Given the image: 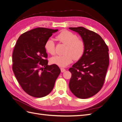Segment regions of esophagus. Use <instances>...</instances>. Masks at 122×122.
Returning a JSON list of instances; mask_svg holds the SVG:
<instances>
[{"label":"esophagus","mask_w":122,"mask_h":122,"mask_svg":"<svg viewBox=\"0 0 122 122\" xmlns=\"http://www.w3.org/2000/svg\"><path fill=\"white\" fill-rule=\"evenodd\" d=\"M60 69H61V72H62V73H63V72H64V71H66V70H65V68H62V67H61V68H60Z\"/></svg>","instance_id":"34e87169"}]
</instances>
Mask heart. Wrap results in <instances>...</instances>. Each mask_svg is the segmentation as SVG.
I'll list each match as a JSON object with an SVG mask.
<instances>
[{"label":"heart","mask_w":122,"mask_h":122,"mask_svg":"<svg viewBox=\"0 0 122 122\" xmlns=\"http://www.w3.org/2000/svg\"><path fill=\"white\" fill-rule=\"evenodd\" d=\"M59 42L66 45L63 55H57L51 59V62L61 67H65L71 63L73 60L77 61L81 58L85 50V42L78 38L76 34L67 30H63L56 36ZM46 51L51 55L55 54V43L51 39L45 44Z\"/></svg>","instance_id":"heart-1"}]
</instances>
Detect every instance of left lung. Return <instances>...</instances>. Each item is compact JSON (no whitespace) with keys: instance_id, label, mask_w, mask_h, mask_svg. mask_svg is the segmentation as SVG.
Here are the masks:
<instances>
[{"instance_id":"obj_1","label":"left lung","mask_w":122,"mask_h":122,"mask_svg":"<svg viewBox=\"0 0 122 122\" xmlns=\"http://www.w3.org/2000/svg\"><path fill=\"white\" fill-rule=\"evenodd\" d=\"M69 29L78 33L85 42L83 55L69 71L71 73L70 89L78 98L95 95L104 85L109 64V49L99 34L82 27Z\"/></svg>"}]
</instances>
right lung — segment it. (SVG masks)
<instances>
[{"label":"right lung","instance_id":"obj_1","mask_svg":"<svg viewBox=\"0 0 122 122\" xmlns=\"http://www.w3.org/2000/svg\"><path fill=\"white\" fill-rule=\"evenodd\" d=\"M58 29L39 27L23 33L12 55V69L21 88L34 97L51 92L61 72L56 64L48 65L45 44Z\"/></svg>","mask_w":122,"mask_h":122}]
</instances>
